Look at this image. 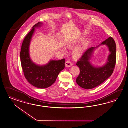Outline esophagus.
I'll list each match as a JSON object with an SVG mask.
<instances>
[{"label": "esophagus", "mask_w": 128, "mask_h": 128, "mask_svg": "<svg viewBox=\"0 0 128 128\" xmlns=\"http://www.w3.org/2000/svg\"><path fill=\"white\" fill-rule=\"evenodd\" d=\"M72 66V64L71 62H69V61H67L65 63V66L66 68H69L70 67Z\"/></svg>", "instance_id": "1"}]
</instances>
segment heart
<instances>
[{"mask_svg":"<svg viewBox=\"0 0 128 128\" xmlns=\"http://www.w3.org/2000/svg\"><path fill=\"white\" fill-rule=\"evenodd\" d=\"M75 42H74L68 44L66 45V47L68 48H71L74 46V45L75 44ZM84 50L85 47L83 45L76 47L75 48H74V50H72V55L73 57L75 59H78L80 58L84 52Z\"/></svg>","mask_w":128,"mask_h":128,"instance_id":"b5f03b06","label":"heart"}]
</instances>
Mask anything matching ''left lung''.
Returning <instances> with one entry per match:
<instances>
[{
    "label": "left lung",
    "mask_w": 128,
    "mask_h": 128,
    "mask_svg": "<svg viewBox=\"0 0 128 128\" xmlns=\"http://www.w3.org/2000/svg\"><path fill=\"white\" fill-rule=\"evenodd\" d=\"M101 44H106L110 53L104 66L100 68L95 67L91 64L90 60L94 50ZM100 45L88 49L76 63L80 70V74L76 81L80 86L84 89H90L100 86L112 75L115 68L116 53L114 40L110 37Z\"/></svg>",
    "instance_id": "obj_1"
}]
</instances>
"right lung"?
<instances>
[{
  "label": "right lung",
  "instance_id": "add662e5",
  "mask_svg": "<svg viewBox=\"0 0 128 128\" xmlns=\"http://www.w3.org/2000/svg\"><path fill=\"white\" fill-rule=\"evenodd\" d=\"M42 23L38 22L26 36L22 44L20 59L25 78L28 82L38 88L50 87L56 82L60 72L65 68V59L50 60L47 64L39 66L31 60L29 54V47L35 28L40 27Z\"/></svg>",
  "mask_w": 128,
  "mask_h": 128
}]
</instances>
